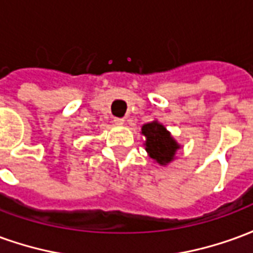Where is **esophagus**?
Masks as SVG:
<instances>
[{"label":"esophagus","mask_w":253,"mask_h":253,"mask_svg":"<svg viewBox=\"0 0 253 253\" xmlns=\"http://www.w3.org/2000/svg\"><path fill=\"white\" fill-rule=\"evenodd\" d=\"M125 119H123V118H115V119H114V123H115L116 126H123V125H125Z\"/></svg>","instance_id":"34e87169"}]
</instances>
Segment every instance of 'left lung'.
Listing matches in <instances>:
<instances>
[{"label":"left lung","mask_w":253,"mask_h":253,"mask_svg":"<svg viewBox=\"0 0 253 253\" xmlns=\"http://www.w3.org/2000/svg\"><path fill=\"white\" fill-rule=\"evenodd\" d=\"M141 134L146 138L143 142L145 150L154 163L161 167H167L176 159V153L181 148V145L157 119L145 123L141 127Z\"/></svg>","instance_id":"obj_1"}]
</instances>
